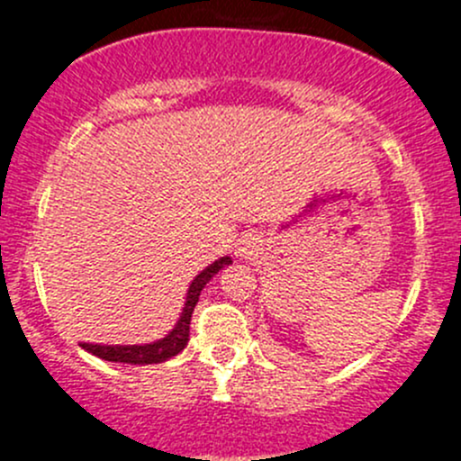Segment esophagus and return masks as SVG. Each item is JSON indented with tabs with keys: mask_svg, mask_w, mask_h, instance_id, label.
<instances>
[{
	"mask_svg": "<svg viewBox=\"0 0 461 461\" xmlns=\"http://www.w3.org/2000/svg\"><path fill=\"white\" fill-rule=\"evenodd\" d=\"M259 250H262V240L258 235H253V232H246L240 240V244H237V255L241 259H255L259 255Z\"/></svg>",
	"mask_w": 461,
	"mask_h": 461,
	"instance_id": "obj_1",
	"label": "esophagus"
}]
</instances>
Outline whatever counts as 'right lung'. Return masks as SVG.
I'll list each match as a JSON object with an SVG mask.
<instances>
[{
  "instance_id": "right-lung-1",
  "label": "right lung",
  "mask_w": 461,
  "mask_h": 461,
  "mask_svg": "<svg viewBox=\"0 0 461 461\" xmlns=\"http://www.w3.org/2000/svg\"><path fill=\"white\" fill-rule=\"evenodd\" d=\"M232 264L229 255L215 259L212 264H208L203 271H199L194 276V280L190 282L188 294H185L184 309H181L179 321L175 322L170 331H167L163 339L154 340V343H143V345H100V343H80V348L85 352L94 354V357L103 358V361L112 363H130V366H152V363H163L167 358L176 357L179 352H184V348L190 340V318H193L194 304L199 303V295H202L203 286L217 276L224 267Z\"/></svg>"
}]
</instances>
